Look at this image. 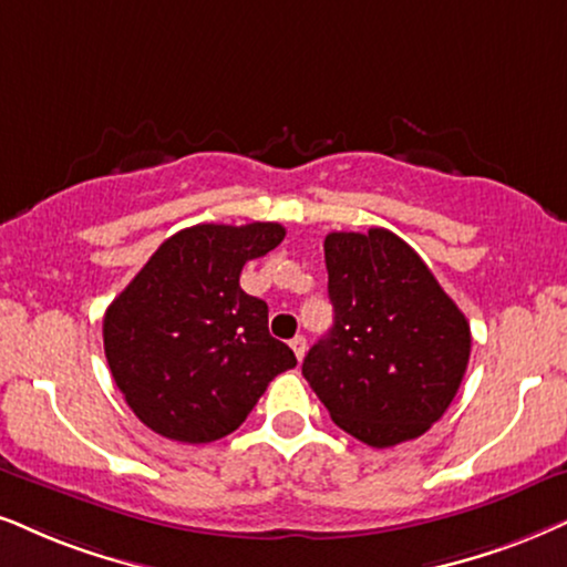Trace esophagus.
I'll use <instances>...</instances> for the list:
<instances>
[{"label": "esophagus", "mask_w": 567, "mask_h": 567, "mask_svg": "<svg viewBox=\"0 0 567 567\" xmlns=\"http://www.w3.org/2000/svg\"><path fill=\"white\" fill-rule=\"evenodd\" d=\"M290 348H292V353H296V358L298 361H303V355H306V337L303 334H296L290 340Z\"/></svg>", "instance_id": "34e87169"}]
</instances>
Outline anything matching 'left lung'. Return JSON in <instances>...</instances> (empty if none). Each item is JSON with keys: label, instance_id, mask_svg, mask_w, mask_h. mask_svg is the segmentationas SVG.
<instances>
[{"label": "left lung", "instance_id": "obj_1", "mask_svg": "<svg viewBox=\"0 0 567 567\" xmlns=\"http://www.w3.org/2000/svg\"><path fill=\"white\" fill-rule=\"evenodd\" d=\"M334 324L303 377L342 432L371 447L415 440L463 382L471 327L421 256L395 233H329Z\"/></svg>", "mask_w": 567, "mask_h": 567}]
</instances>
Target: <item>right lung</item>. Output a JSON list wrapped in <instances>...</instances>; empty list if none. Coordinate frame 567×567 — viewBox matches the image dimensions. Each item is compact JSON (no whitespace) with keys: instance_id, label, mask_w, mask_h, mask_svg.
<instances>
[{"instance_id":"1","label":"right lung","mask_w":567,"mask_h":567,"mask_svg":"<svg viewBox=\"0 0 567 567\" xmlns=\"http://www.w3.org/2000/svg\"><path fill=\"white\" fill-rule=\"evenodd\" d=\"M285 238L277 221L196 225L156 248L104 313L114 384L152 432L204 444L235 432L296 353L240 288L246 261Z\"/></svg>"}]
</instances>
